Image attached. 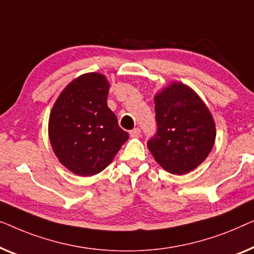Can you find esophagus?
<instances>
[{"label":"esophagus","mask_w":254,"mask_h":254,"mask_svg":"<svg viewBox=\"0 0 254 254\" xmlns=\"http://www.w3.org/2000/svg\"><path fill=\"white\" fill-rule=\"evenodd\" d=\"M130 135H131V138H139L140 137V128L135 127V128H133V130H131Z\"/></svg>","instance_id":"esophagus-1"}]
</instances>
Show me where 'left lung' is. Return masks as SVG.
<instances>
[{
  "instance_id": "obj_1",
  "label": "left lung",
  "mask_w": 254,
  "mask_h": 254,
  "mask_svg": "<svg viewBox=\"0 0 254 254\" xmlns=\"http://www.w3.org/2000/svg\"><path fill=\"white\" fill-rule=\"evenodd\" d=\"M156 134L147 142L155 161L174 175H184L205 161L216 137L208 107L191 87L173 81L154 96Z\"/></svg>"
}]
</instances>
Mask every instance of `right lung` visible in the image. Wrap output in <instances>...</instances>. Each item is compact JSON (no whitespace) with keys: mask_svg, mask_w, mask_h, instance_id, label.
<instances>
[{"mask_svg":"<svg viewBox=\"0 0 254 254\" xmlns=\"http://www.w3.org/2000/svg\"><path fill=\"white\" fill-rule=\"evenodd\" d=\"M109 86L102 73L81 74L61 92L49 115L53 151L78 176L101 173L128 139L107 105Z\"/></svg>","mask_w":254,"mask_h":254,"instance_id":"right-lung-1","label":"right lung"}]
</instances>
